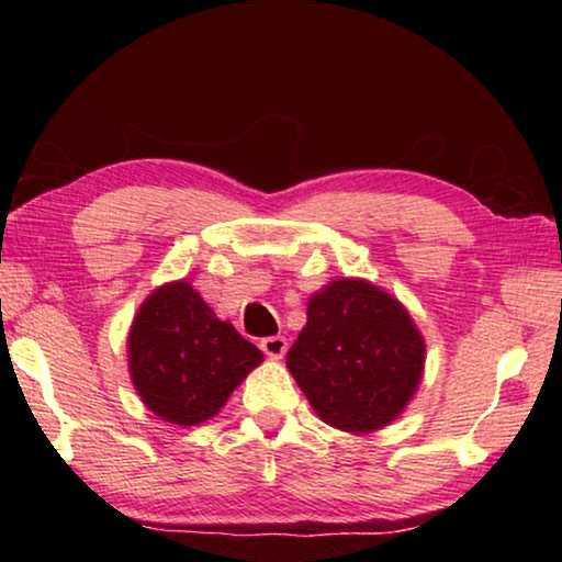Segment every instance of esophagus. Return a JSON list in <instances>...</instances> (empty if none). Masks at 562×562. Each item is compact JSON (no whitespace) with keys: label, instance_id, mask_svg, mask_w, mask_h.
<instances>
[{"label":"esophagus","instance_id":"1","mask_svg":"<svg viewBox=\"0 0 562 562\" xmlns=\"http://www.w3.org/2000/svg\"><path fill=\"white\" fill-rule=\"evenodd\" d=\"M260 349L268 355L270 359H282L284 351H288V339L282 335H272V337H265L260 339Z\"/></svg>","mask_w":562,"mask_h":562}]
</instances>
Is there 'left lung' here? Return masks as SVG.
Segmentation results:
<instances>
[{
  "label": "left lung",
  "instance_id": "8db88e82",
  "mask_svg": "<svg viewBox=\"0 0 562 562\" xmlns=\"http://www.w3.org/2000/svg\"><path fill=\"white\" fill-rule=\"evenodd\" d=\"M288 369L322 422L367 434L394 422L414 396L424 339L392 294L337 280L310 300Z\"/></svg>",
  "mask_w": 562,
  "mask_h": 562
}]
</instances>
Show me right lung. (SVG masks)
Returning <instances> with one entry per match:
<instances>
[{
    "label": "right lung",
    "instance_id": "add662e5",
    "mask_svg": "<svg viewBox=\"0 0 562 562\" xmlns=\"http://www.w3.org/2000/svg\"><path fill=\"white\" fill-rule=\"evenodd\" d=\"M262 351L221 322L188 282L156 290L128 337V367L150 412L193 426L221 412Z\"/></svg>",
    "mask_w": 562,
    "mask_h": 562
}]
</instances>
